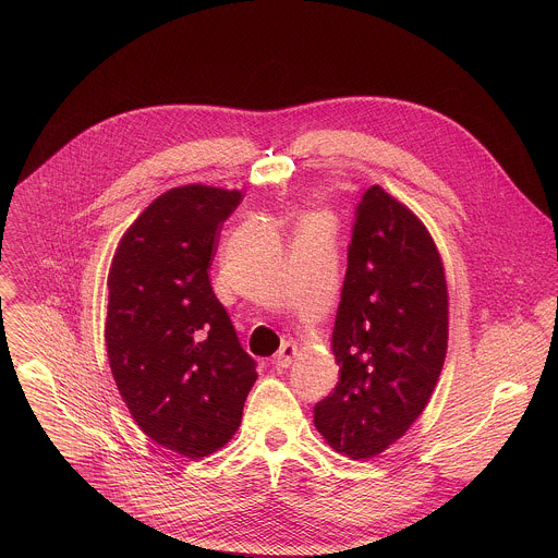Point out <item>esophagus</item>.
I'll return each instance as SVG.
<instances>
[{"label":"esophagus","instance_id":"34e87169","mask_svg":"<svg viewBox=\"0 0 558 558\" xmlns=\"http://www.w3.org/2000/svg\"><path fill=\"white\" fill-rule=\"evenodd\" d=\"M296 354H299L296 343L286 341V343L281 345V350L275 354L272 363H275V367H277V369H286V367H290V365H292V361L296 359Z\"/></svg>","mask_w":558,"mask_h":558}]
</instances>
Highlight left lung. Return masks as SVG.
Masks as SVG:
<instances>
[{
    "mask_svg": "<svg viewBox=\"0 0 558 558\" xmlns=\"http://www.w3.org/2000/svg\"><path fill=\"white\" fill-rule=\"evenodd\" d=\"M449 341L442 257L425 223L380 184L356 208L332 328L339 383L314 408L322 438L369 460L412 427L440 378Z\"/></svg>",
    "mask_w": 558,
    "mask_h": 558,
    "instance_id": "8db88e82",
    "label": "left lung"
}]
</instances>
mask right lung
I'll use <instances>...</instances> for the list:
<instances>
[{"label":"right lung","mask_w":558,"mask_h":558,"mask_svg":"<svg viewBox=\"0 0 558 558\" xmlns=\"http://www.w3.org/2000/svg\"><path fill=\"white\" fill-rule=\"evenodd\" d=\"M239 189L184 184L159 195L111 259L105 343L116 387L140 429L191 460L226 447L257 380L213 292V264Z\"/></svg>","instance_id":"1"}]
</instances>
